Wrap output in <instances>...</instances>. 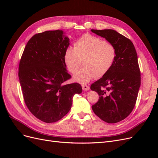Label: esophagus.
I'll use <instances>...</instances> for the list:
<instances>
[{"instance_id": "esophagus-1", "label": "esophagus", "mask_w": 158, "mask_h": 158, "mask_svg": "<svg viewBox=\"0 0 158 158\" xmlns=\"http://www.w3.org/2000/svg\"><path fill=\"white\" fill-rule=\"evenodd\" d=\"M82 89L84 90V91H88V90H89V87L88 86V85H82Z\"/></svg>"}]
</instances>
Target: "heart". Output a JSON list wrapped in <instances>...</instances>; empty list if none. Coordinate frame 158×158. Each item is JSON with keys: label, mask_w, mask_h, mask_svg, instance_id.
<instances>
[{"label": "heart", "mask_w": 158, "mask_h": 158, "mask_svg": "<svg viewBox=\"0 0 158 158\" xmlns=\"http://www.w3.org/2000/svg\"><path fill=\"white\" fill-rule=\"evenodd\" d=\"M117 57L113 45L102 38L84 34L75 42L74 48L66 49L64 59L68 70L75 74L82 64L84 67L73 77L76 82L86 84L94 78H101L111 69Z\"/></svg>", "instance_id": "b5f03b06"}]
</instances>
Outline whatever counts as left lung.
<instances>
[{
    "label": "left lung",
    "instance_id": "1",
    "mask_svg": "<svg viewBox=\"0 0 158 158\" xmlns=\"http://www.w3.org/2000/svg\"><path fill=\"white\" fill-rule=\"evenodd\" d=\"M105 38L117 49L113 65L103 77L91 85L99 94L93 105L96 115L108 123H116L127 118L135 107L140 86V71L132 42L113 30H91Z\"/></svg>",
    "mask_w": 158,
    "mask_h": 158
}]
</instances>
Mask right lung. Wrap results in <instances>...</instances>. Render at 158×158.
<instances>
[{
    "label": "right lung",
    "mask_w": 158,
    "mask_h": 158,
    "mask_svg": "<svg viewBox=\"0 0 158 158\" xmlns=\"http://www.w3.org/2000/svg\"><path fill=\"white\" fill-rule=\"evenodd\" d=\"M69 38L63 30L46 31L28 41L19 64L18 76L27 107L45 123H55L69 113L73 98L81 94L80 84L70 78L64 59Z\"/></svg>",
    "instance_id": "obj_1"
}]
</instances>
